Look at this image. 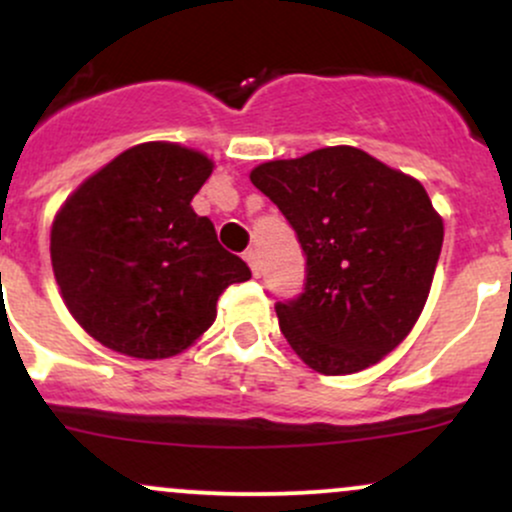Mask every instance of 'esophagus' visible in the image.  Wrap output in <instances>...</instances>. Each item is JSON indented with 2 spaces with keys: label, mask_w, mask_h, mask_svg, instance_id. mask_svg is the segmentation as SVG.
Segmentation results:
<instances>
[{
  "label": "esophagus",
  "mask_w": 512,
  "mask_h": 512,
  "mask_svg": "<svg viewBox=\"0 0 512 512\" xmlns=\"http://www.w3.org/2000/svg\"><path fill=\"white\" fill-rule=\"evenodd\" d=\"M245 262L250 264V269H252V274L257 276V279H260V274H262V264H260V257H257V250H245Z\"/></svg>",
  "instance_id": "34e87169"
}]
</instances>
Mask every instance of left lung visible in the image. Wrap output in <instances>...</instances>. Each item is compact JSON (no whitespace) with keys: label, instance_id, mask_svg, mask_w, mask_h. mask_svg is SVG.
<instances>
[{"label":"left lung","instance_id":"8db88e82","mask_svg":"<svg viewBox=\"0 0 512 512\" xmlns=\"http://www.w3.org/2000/svg\"><path fill=\"white\" fill-rule=\"evenodd\" d=\"M305 255L303 293L276 303L291 349L322 375L383 361L424 310L443 219L424 185L354 146H327L250 173Z\"/></svg>","mask_w":512,"mask_h":512}]
</instances>
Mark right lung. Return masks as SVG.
Masks as SVG:
<instances>
[{"label": "right lung", "mask_w": 512, "mask_h": 512, "mask_svg": "<svg viewBox=\"0 0 512 512\" xmlns=\"http://www.w3.org/2000/svg\"><path fill=\"white\" fill-rule=\"evenodd\" d=\"M214 163L180 144L122 151L81 182L52 221V272L96 342L134 358L180 354L209 330L216 301L250 267L223 250L192 197Z\"/></svg>", "instance_id": "1"}]
</instances>
